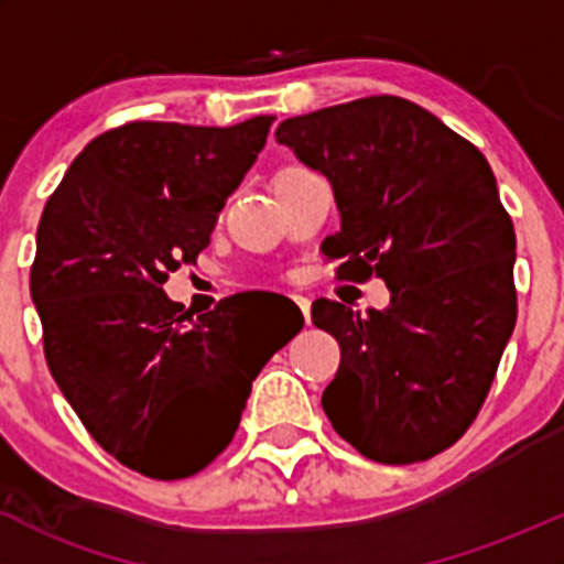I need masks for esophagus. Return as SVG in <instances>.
<instances>
[{"mask_svg":"<svg viewBox=\"0 0 564 564\" xmlns=\"http://www.w3.org/2000/svg\"><path fill=\"white\" fill-rule=\"evenodd\" d=\"M294 303H297L300 311H303L305 322H311V300L305 297V294H294Z\"/></svg>","mask_w":564,"mask_h":564,"instance_id":"obj_1","label":"esophagus"}]
</instances>
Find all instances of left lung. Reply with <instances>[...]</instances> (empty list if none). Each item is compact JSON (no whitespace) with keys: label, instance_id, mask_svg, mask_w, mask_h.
Wrapping results in <instances>:
<instances>
[{"label":"left lung","instance_id":"1","mask_svg":"<svg viewBox=\"0 0 564 564\" xmlns=\"http://www.w3.org/2000/svg\"><path fill=\"white\" fill-rule=\"evenodd\" d=\"M275 139L333 182L340 231L322 250L340 281L390 289L388 311L311 308L340 346L324 412L366 458H434L475 423L519 314L516 231L491 166L395 95L292 117Z\"/></svg>","mask_w":564,"mask_h":564}]
</instances>
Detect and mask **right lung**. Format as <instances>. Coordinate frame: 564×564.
<instances>
[{"mask_svg":"<svg viewBox=\"0 0 564 564\" xmlns=\"http://www.w3.org/2000/svg\"><path fill=\"white\" fill-rule=\"evenodd\" d=\"M275 117L128 122L89 141L45 202L30 292L54 382L93 440L182 480L235 440L250 382L294 333H248L231 297L193 318L163 294L209 246Z\"/></svg>","mask_w":564,"mask_h":564,"instance_id":"1","label":"right lung"}]
</instances>
